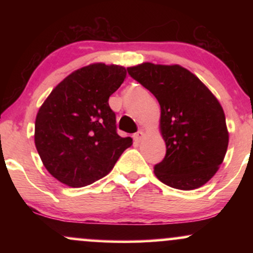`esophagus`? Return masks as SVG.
Segmentation results:
<instances>
[{"mask_svg": "<svg viewBox=\"0 0 253 253\" xmlns=\"http://www.w3.org/2000/svg\"><path fill=\"white\" fill-rule=\"evenodd\" d=\"M144 136H145V134H144L143 130H138V132L133 134V139H134L136 143H140V141L144 139Z\"/></svg>", "mask_w": 253, "mask_h": 253, "instance_id": "esophagus-1", "label": "esophagus"}]
</instances>
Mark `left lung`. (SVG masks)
Instances as JSON below:
<instances>
[{"instance_id": "obj_1", "label": "left lung", "mask_w": 253, "mask_h": 253, "mask_svg": "<svg viewBox=\"0 0 253 253\" xmlns=\"http://www.w3.org/2000/svg\"><path fill=\"white\" fill-rule=\"evenodd\" d=\"M127 71L155 95L161 106L167 153L155 165L157 178L181 190L207 183L221 165L228 146L225 113L216 97L179 65L143 63Z\"/></svg>"}]
</instances>
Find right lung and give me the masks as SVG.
<instances>
[{
    "mask_svg": "<svg viewBox=\"0 0 253 253\" xmlns=\"http://www.w3.org/2000/svg\"><path fill=\"white\" fill-rule=\"evenodd\" d=\"M126 78V69L90 64L64 78L40 107L34 141L43 167L72 188L98 181L114 168L132 138L117 133L109 96Z\"/></svg>",
    "mask_w": 253,
    "mask_h": 253,
    "instance_id": "obj_1",
    "label": "right lung"
}]
</instances>
